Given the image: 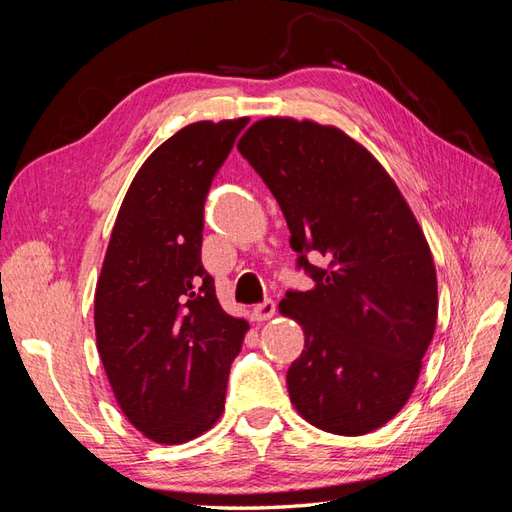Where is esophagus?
<instances>
[{
    "instance_id": "1",
    "label": "esophagus",
    "mask_w": 512,
    "mask_h": 512,
    "mask_svg": "<svg viewBox=\"0 0 512 512\" xmlns=\"http://www.w3.org/2000/svg\"><path fill=\"white\" fill-rule=\"evenodd\" d=\"M252 314H254L256 320H269V318H273L275 316V301L273 299H265V301L258 303L252 309Z\"/></svg>"
}]
</instances>
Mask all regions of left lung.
I'll return each mask as SVG.
<instances>
[{"label":"left lung","mask_w":512,"mask_h":512,"mask_svg":"<svg viewBox=\"0 0 512 512\" xmlns=\"http://www.w3.org/2000/svg\"><path fill=\"white\" fill-rule=\"evenodd\" d=\"M267 183L312 290L280 312L305 331L288 393L318 429L363 436L404 408L438 318L436 267L389 173L342 130L267 117L237 145ZM309 257H320L316 268Z\"/></svg>","instance_id":"8db88e82"}]
</instances>
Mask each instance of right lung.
<instances>
[{"instance_id":"obj_1","label":"right lung","mask_w":512,"mask_h":512,"mask_svg":"<svg viewBox=\"0 0 512 512\" xmlns=\"http://www.w3.org/2000/svg\"><path fill=\"white\" fill-rule=\"evenodd\" d=\"M247 117L190 123L138 170L96 286L98 352L128 421L160 444L213 427L250 324L228 316L200 260L205 200Z\"/></svg>"}]
</instances>
